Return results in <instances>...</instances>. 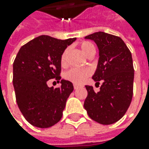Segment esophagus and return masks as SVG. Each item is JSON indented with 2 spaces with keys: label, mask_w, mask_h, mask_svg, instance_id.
Returning <instances> with one entry per match:
<instances>
[{
  "label": "esophagus",
  "mask_w": 149,
  "mask_h": 149,
  "mask_svg": "<svg viewBox=\"0 0 149 149\" xmlns=\"http://www.w3.org/2000/svg\"><path fill=\"white\" fill-rule=\"evenodd\" d=\"M79 87H80V85H79V84H74V89H79Z\"/></svg>",
  "instance_id": "34e87169"
}]
</instances>
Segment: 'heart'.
<instances>
[{
	"label": "heart",
	"mask_w": 149,
	"mask_h": 149,
	"mask_svg": "<svg viewBox=\"0 0 149 149\" xmlns=\"http://www.w3.org/2000/svg\"><path fill=\"white\" fill-rule=\"evenodd\" d=\"M79 45L84 54L88 57H91L95 53V45L89 41H83L80 43ZM67 54H68V49H65L61 54L60 63L62 66H65L66 65ZM90 74H91V70L88 68H72L65 73L64 77L66 80L79 84L84 83Z\"/></svg>",
	"instance_id": "obj_1"
}]
</instances>
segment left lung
<instances>
[{"mask_svg":"<svg viewBox=\"0 0 149 149\" xmlns=\"http://www.w3.org/2000/svg\"><path fill=\"white\" fill-rule=\"evenodd\" d=\"M94 40L100 50V59L93 79L102 82L95 93L86 85L88 95L84 107L91 119L101 124L116 123L125 114L131 104L134 69L132 54L118 36L99 31L85 36Z\"/></svg>","mask_w":149,"mask_h":149,"instance_id":"left-lung-1","label":"left lung"}]
</instances>
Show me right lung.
Masks as SVG:
<instances>
[{
	"mask_svg": "<svg viewBox=\"0 0 149 149\" xmlns=\"http://www.w3.org/2000/svg\"><path fill=\"white\" fill-rule=\"evenodd\" d=\"M75 40L40 36L22 45L17 53L13 63L15 100L23 116L35 127L49 128L62 118L73 84L62 79L60 88L54 89L48 87L47 81L61 79V54Z\"/></svg>",
	"mask_w": 149,
	"mask_h": 149,
	"instance_id": "add662e5",
	"label": "right lung"
}]
</instances>
